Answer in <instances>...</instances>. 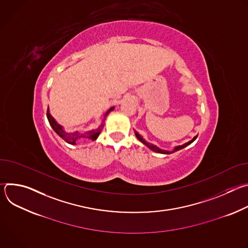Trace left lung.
Listing matches in <instances>:
<instances>
[{"label":"left lung","instance_id":"left-lung-1","mask_svg":"<svg viewBox=\"0 0 248 248\" xmlns=\"http://www.w3.org/2000/svg\"><path fill=\"white\" fill-rule=\"evenodd\" d=\"M135 135H136V137L141 141V142H143L148 148H150L151 150H153V151H155V152H158V153H163V154H170V153H172V152H175V151H178V150H181V149H183V148H185L186 146H187V145H189L190 143H192L193 141L197 138V135L196 136H194L190 141H188V142H186V144H184V145H181V146H176L174 149H173V151L172 152H170V151H166V150H162V149H160V148H158L157 146H155V145H153V144H151V143H148V142H146V141L143 139V137L141 136V135H139L136 131H135Z\"/></svg>","mask_w":248,"mask_h":248}]
</instances>
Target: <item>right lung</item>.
<instances>
[{"instance_id": "add662e5", "label": "right lung", "mask_w": 248, "mask_h": 248, "mask_svg": "<svg viewBox=\"0 0 248 248\" xmlns=\"http://www.w3.org/2000/svg\"><path fill=\"white\" fill-rule=\"evenodd\" d=\"M113 109H114V107H112L111 109H109L107 112H106L105 118ZM47 118H48V121H49L51 126L58 133V135H60L63 140H65L66 142H68L70 144H76V141L80 139V138H90L91 140H95L99 136V134L101 132V128H102V127H99V128H97L95 130H90V131L85 132V133H79L78 131H76V132H65L62 129V127L60 124H58L56 123V121L54 120V118L50 115L49 109L47 110ZM102 126H103V124H102Z\"/></svg>"}]
</instances>
